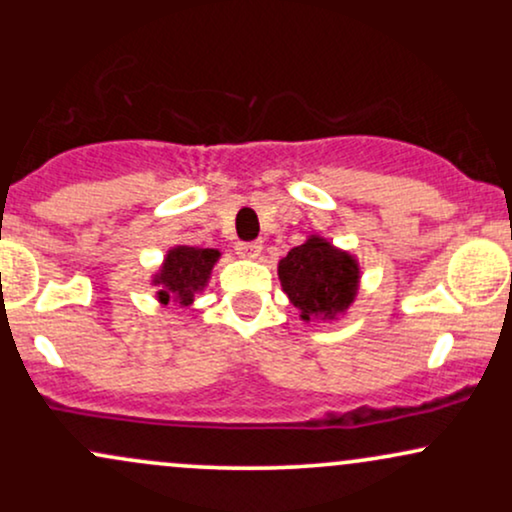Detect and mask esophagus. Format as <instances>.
<instances>
[{"label":"esophagus","instance_id":"esophagus-1","mask_svg":"<svg viewBox=\"0 0 512 512\" xmlns=\"http://www.w3.org/2000/svg\"><path fill=\"white\" fill-rule=\"evenodd\" d=\"M236 250L240 257H245V260H257L262 252V243H238Z\"/></svg>","mask_w":512,"mask_h":512}]
</instances>
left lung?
<instances>
[{
  "label": "left lung",
  "instance_id": "1",
  "mask_svg": "<svg viewBox=\"0 0 512 512\" xmlns=\"http://www.w3.org/2000/svg\"><path fill=\"white\" fill-rule=\"evenodd\" d=\"M281 291L298 317L313 325H332L349 313L361 291V262L322 233H310L276 264Z\"/></svg>",
  "mask_w": 512,
  "mask_h": 512
}]
</instances>
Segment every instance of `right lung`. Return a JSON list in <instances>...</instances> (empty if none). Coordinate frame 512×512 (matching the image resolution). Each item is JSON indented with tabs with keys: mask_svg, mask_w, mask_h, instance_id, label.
I'll list each match as a JSON object with an SVG mask.
<instances>
[{
	"mask_svg": "<svg viewBox=\"0 0 512 512\" xmlns=\"http://www.w3.org/2000/svg\"><path fill=\"white\" fill-rule=\"evenodd\" d=\"M221 260V250L197 248V245H173L163 255L156 272L149 276V284L156 289V301L168 308L178 305L187 308L197 296L207 291L211 272Z\"/></svg>",
	"mask_w": 512,
	"mask_h": 512,
	"instance_id": "right-lung-1",
	"label": "right lung"
}]
</instances>
